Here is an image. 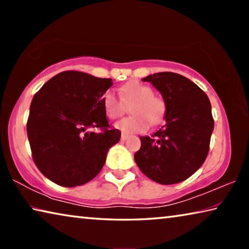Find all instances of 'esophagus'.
Instances as JSON below:
<instances>
[{"mask_svg": "<svg viewBox=\"0 0 249 249\" xmlns=\"http://www.w3.org/2000/svg\"><path fill=\"white\" fill-rule=\"evenodd\" d=\"M128 137H129V135H128V134H125V133H123V134H122V136H121V140H122V141H126V140H127Z\"/></svg>", "mask_w": 249, "mask_h": 249, "instance_id": "34e87169", "label": "esophagus"}]
</instances>
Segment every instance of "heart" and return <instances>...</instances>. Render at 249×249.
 I'll list each match as a JSON object with an SVG mask.
<instances>
[{"label": "heart", "instance_id": "heart-1", "mask_svg": "<svg viewBox=\"0 0 249 249\" xmlns=\"http://www.w3.org/2000/svg\"><path fill=\"white\" fill-rule=\"evenodd\" d=\"M130 105L129 112L133 115L125 117L115 124V127L125 134L144 133L149 123L157 125L161 123L167 113V103L161 96L155 95L149 86L138 81L125 83L120 89V99L114 92H104L101 104L109 119L114 120L124 113L125 105Z\"/></svg>", "mask_w": 249, "mask_h": 249}]
</instances>
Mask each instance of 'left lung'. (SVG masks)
<instances>
[{
    "mask_svg": "<svg viewBox=\"0 0 249 249\" xmlns=\"http://www.w3.org/2000/svg\"><path fill=\"white\" fill-rule=\"evenodd\" d=\"M161 93L167 103L166 124L153 136L140 137L134 155L145 176L160 184H175L191 177L209 154L214 128L208 95L191 80L174 72L142 79Z\"/></svg>",
    "mask_w": 249,
    "mask_h": 249,
    "instance_id": "left-lung-1",
    "label": "left lung"
}]
</instances>
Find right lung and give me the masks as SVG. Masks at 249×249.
Segmentation results:
<instances>
[{
    "instance_id": "obj_1",
    "label": "right lung",
    "mask_w": 249,
    "mask_h": 249,
    "mask_svg": "<svg viewBox=\"0 0 249 249\" xmlns=\"http://www.w3.org/2000/svg\"><path fill=\"white\" fill-rule=\"evenodd\" d=\"M111 86V79L70 70L48 80L34 95L27 136L34 162L46 178L77 187L102 169L108 149L121 138L101 104Z\"/></svg>"
}]
</instances>
